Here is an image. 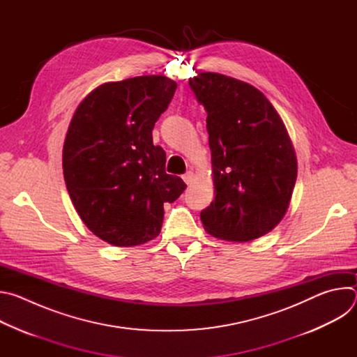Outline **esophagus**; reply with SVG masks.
Returning a JSON list of instances; mask_svg holds the SVG:
<instances>
[{"mask_svg":"<svg viewBox=\"0 0 357 357\" xmlns=\"http://www.w3.org/2000/svg\"><path fill=\"white\" fill-rule=\"evenodd\" d=\"M193 178H195V175H193V172H190V171H189V172H186V174L182 176V179L185 181V183H186V185H190V183L193 182Z\"/></svg>","mask_w":357,"mask_h":357,"instance_id":"34e87169","label":"esophagus"}]
</instances>
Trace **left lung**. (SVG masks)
<instances>
[{
  "label": "left lung",
  "instance_id": "obj_1",
  "mask_svg": "<svg viewBox=\"0 0 357 357\" xmlns=\"http://www.w3.org/2000/svg\"><path fill=\"white\" fill-rule=\"evenodd\" d=\"M189 86L208 113L215 200L200 212L205 230L226 241H250L285 216L296 181V155L268 98L254 86L203 72Z\"/></svg>",
  "mask_w": 357,
  "mask_h": 357
}]
</instances>
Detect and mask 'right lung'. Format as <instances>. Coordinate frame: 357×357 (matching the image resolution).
<instances>
[{
    "label": "right lung",
    "instance_id": "add662e5",
    "mask_svg": "<svg viewBox=\"0 0 357 357\" xmlns=\"http://www.w3.org/2000/svg\"><path fill=\"white\" fill-rule=\"evenodd\" d=\"M176 90L167 76L107 82L77 106L63 144V176L89 230L117 247L155 238L164 203L186 189L165 172L167 154L152 130Z\"/></svg>",
    "mask_w": 357,
    "mask_h": 357
}]
</instances>
